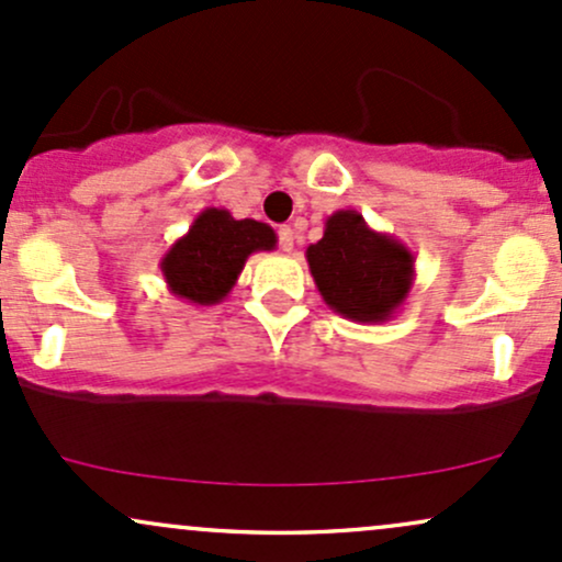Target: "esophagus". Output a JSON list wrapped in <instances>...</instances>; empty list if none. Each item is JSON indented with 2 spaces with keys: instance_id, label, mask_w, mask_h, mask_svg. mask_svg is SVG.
<instances>
[{
  "instance_id": "esophagus-1",
  "label": "esophagus",
  "mask_w": 562,
  "mask_h": 562,
  "mask_svg": "<svg viewBox=\"0 0 562 562\" xmlns=\"http://www.w3.org/2000/svg\"><path fill=\"white\" fill-rule=\"evenodd\" d=\"M277 234H280V248L285 252H291L295 245V232L291 229V226H280V232Z\"/></svg>"
}]
</instances>
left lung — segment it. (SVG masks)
Instances as JSON below:
<instances>
[{
  "instance_id": "obj_1",
  "label": "left lung",
  "mask_w": 562,
  "mask_h": 562,
  "mask_svg": "<svg viewBox=\"0 0 562 562\" xmlns=\"http://www.w3.org/2000/svg\"><path fill=\"white\" fill-rule=\"evenodd\" d=\"M319 295L351 323L381 325L400 312L416 280V256L357 211H336L319 243L306 248Z\"/></svg>"
}]
</instances>
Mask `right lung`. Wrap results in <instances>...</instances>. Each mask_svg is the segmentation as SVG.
<instances>
[{"mask_svg": "<svg viewBox=\"0 0 562 562\" xmlns=\"http://www.w3.org/2000/svg\"><path fill=\"white\" fill-rule=\"evenodd\" d=\"M274 248L277 234L269 224L252 218L237 221L224 207H205L189 232L170 245L159 269L176 299L194 306H213L232 293L252 252Z\"/></svg>", "mask_w": 562, "mask_h": 562, "instance_id": "1", "label": "right lung"}]
</instances>
